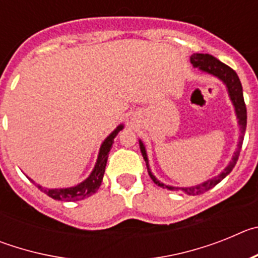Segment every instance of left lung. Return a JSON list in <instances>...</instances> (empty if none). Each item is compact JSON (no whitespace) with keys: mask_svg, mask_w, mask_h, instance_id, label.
I'll return each mask as SVG.
<instances>
[{"mask_svg":"<svg viewBox=\"0 0 258 258\" xmlns=\"http://www.w3.org/2000/svg\"><path fill=\"white\" fill-rule=\"evenodd\" d=\"M191 63L194 64V67H198L202 71H204V72H208V74L217 76L218 79H221L223 83L226 84L227 89H229L230 98H231L232 103L235 106V112L239 118V125H240L241 131L238 150H236L235 155L232 157V160L230 161L229 166H227L226 169L223 170L218 177H214L213 179H209V181L204 182V183L199 184V186H194V187H170V186H165V184L160 183V182L157 181L154 175L151 174V172H150V175H151V178L154 179V182L157 186L168 187L169 190H181L182 192L187 194V195H200V194L211 190V188L214 187L218 182L222 181V179L231 172L232 168L235 166L236 161H238L239 159V155H240L241 145H243V140H244V132L245 127H247V107H245L244 98H243V88H241L240 80H239L238 75H236V72L232 70V68H230L229 66H226L225 63L220 61L217 58L209 55V54H194V55L191 56ZM140 147L143 159H145L146 164L149 165V159H147L145 146H143L142 142H140Z\"/></svg>","mask_w":258,"mask_h":258,"instance_id":"obj_1","label":"left lung"}]
</instances>
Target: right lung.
Segmentation results:
<instances>
[{
    "label": "right lung",
    "instance_id": "right-lung-1",
    "mask_svg": "<svg viewBox=\"0 0 258 258\" xmlns=\"http://www.w3.org/2000/svg\"><path fill=\"white\" fill-rule=\"evenodd\" d=\"M122 129V125L116 129L115 132L109 134L106 138V141L103 142L101 147V151H99V156H98L97 164H95L94 169H93L92 174L89 175V178L85 179L83 183L77 184L75 187L70 188H55V190H47V188L41 187L38 186L41 191H44L46 195H49L50 198L55 200H64V202H76V200H83L85 198L92 197L93 194H95L99 188L102 183V179H103L104 169H106L107 159H108L109 150H111V146L113 143V138L117 136V133Z\"/></svg>",
    "mask_w": 258,
    "mask_h": 258
}]
</instances>
